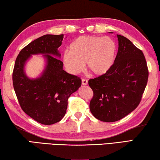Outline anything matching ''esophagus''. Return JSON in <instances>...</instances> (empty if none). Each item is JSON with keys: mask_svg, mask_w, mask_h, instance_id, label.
<instances>
[{"mask_svg": "<svg viewBox=\"0 0 160 160\" xmlns=\"http://www.w3.org/2000/svg\"><path fill=\"white\" fill-rule=\"evenodd\" d=\"M88 80H85V79L82 80V84L83 85H88Z\"/></svg>", "mask_w": 160, "mask_h": 160, "instance_id": "obj_1", "label": "esophagus"}]
</instances>
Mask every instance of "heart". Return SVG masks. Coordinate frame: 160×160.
Here are the masks:
<instances>
[{
  "instance_id": "b5f03b06",
  "label": "heart",
  "mask_w": 160,
  "mask_h": 160,
  "mask_svg": "<svg viewBox=\"0 0 160 160\" xmlns=\"http://www.w3.org/2000/svg\"><path fill=\"white\" fill-rule=\"evenodd\" d=\"M116 45L110 37L81 36L69 46V52H65L62 62L68 72L78 75L86 63L89 71L101 76L112 68L115 62Z\"/></svg>"
}]
</instances>
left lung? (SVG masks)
Returning a JSON list of instances; mask_svg holds the SVG:
<instances>
[{
	"mask_svg": "<svg viewBox=\"0 0 160 160\" xmlns=\"http://www.w3.org/2000/svg\"><path fill=\"white\" fill-rule=\"evenodd\" d=\"M117 37L118 49L112 68L106 74L88 81L94 93L90 112L104 122L120 120L136 109L148 80L142 51L126 37L118 34Z\"/></svg>",
	"mask_w": 160,
	"mask_h": 160,
	"instance_id": "obj_1",
	"label": "left lung"
}]
</instances>
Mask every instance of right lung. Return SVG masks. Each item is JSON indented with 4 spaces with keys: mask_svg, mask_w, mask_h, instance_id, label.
Here are the masks:
<instances>
[{
    "mask_svg": "<svg viewBox=\"0 0 160 160\" xmlns=\"http://www.w3.org/2000/svg\"><path fill=\"white\" fill-rule=\"evenodd\" d=\"M63 34H46L29 43L20 51L12 72V83L16 96L23 112L37 122L51 125L64 117L68 99L81 86V79L66 72L59 60L58 48ZM42 54L46 66L39 77L31 79L26 76L24 66L32 55Z\"/></svg>",
    "mask_w": 160,
    "mask_h": 160,
    "instance_id": "obj_1",
    "label": "right lung"
}]
</instances>
